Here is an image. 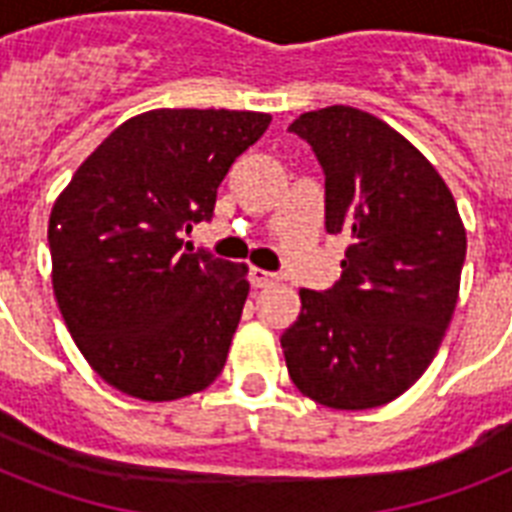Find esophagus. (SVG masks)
Masks as SVG:
<instances>
[{
  "label": "esophagus",
  "mask_w": 512,
  "mask_h": 512,
  "mask_svg": "<svg viewBox=\"0 0 512 512\" xmlns=\"http://www.w3.org/2000/svg\"><path fill=\"white\" fill-rule=\"evenodd\" d=\"M276 279H279L276 273L263 271V268H249V281H252V287L263 289V287H268V284H273Z\"/></svg>",
  "instance_id": "esophagus-1"
}]
</instances>
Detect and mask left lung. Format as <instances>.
<instances>
[{
	"label": "left lung",
	"mask_w": 512,
	"mask_h": 512,
	"mask_svg": "<svg viewBox=\"0 0 512 512\" xmlns=\"http://www.w3.org/2000/svg\"><path fill=\"white\" fill-rule=\"evenodd\" d=\"M327 175V231L350 241L327 292L300 289L281 335L292 382L329 409L398 398L436 358L457 308L465 225L436 167L377 116L350 106L300 114Z\"/></svg>",
	"instance_id": "1"
}]
</instances>
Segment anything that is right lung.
<instances>
[{"mask_svg":"<svg viewBox=\"0 0 512 512\" xmlns=\"http://www.w3.org/2000/svg\"><path fill=\"white\" fill-rule=\"evenodd\" d=\"M271 114L156 108L119 124L52 204V292L95 372L132 398L175 401L223 372L247 263L183 249L236 156Z\"/></svg>","mask_w":512,"mask_h":512,"instance_id":"right-lung-1","label":"right lung"}]
</instances>
